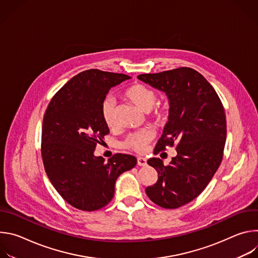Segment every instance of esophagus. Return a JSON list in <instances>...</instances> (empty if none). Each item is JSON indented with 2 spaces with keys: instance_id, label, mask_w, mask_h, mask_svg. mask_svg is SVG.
Here are the masks:
<instances>
[{
  "instance_id": "obj_1",
  "label": "esophagus",
  "mask_w": 258,
  "mask_h": 258,
  "mask_svg": "<svg viewBox=\"0 0 258 258\" xmlns=\"http://www.w3.org/2000/svg\"><path fill=\"white\" fill-rule=\"evenodd\" d=\"M138 165L146 166L147 165V159L144 158V157H138Z\"/></svg>"
}]
</instances>
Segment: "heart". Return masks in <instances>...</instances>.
Wrapping results in <instances>:
<instances>
[{
    "mask_svg": "<svg viewBox=\"0 0 258 258\" xmlns=\"http://www.w3.org/2000/svg\"><path fill=\"white\" fill-rule=\"evenodd\" d=\"M124 97L138 106L144 112H148L156 121H163L166 118V110L156 104L157 95L155 91L143 84H134L124 91ZM101 116L108 127L115 124V102L112 98H106L101 105ZM153 138V132L145 128L131 134L124 141L126 148L142 153L146 146Z\"/></svg>",
    "mask_w": 258,
    "mask_h": 258,
    "instance_id": "b5f03b06",
    "label": "heart"
}]
</instances>
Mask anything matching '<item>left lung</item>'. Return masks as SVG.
<instances>
[{
    "label": "left lung",
    "instance_id": "left-lung-1",
    "mask_svg": "<svg viewBox=\"0 0 258 258\" xmlns=\"http://www.w3.org/2000/svg\"><path fill=\"white\" fill-rule=\"evenodd\" d=\"M138 79L165 93L168 121L155 147V154L176 144V156L168 165L159 158L148 164L158 172L155 185L146 188L151 201L163 208L185 205L206 188L223 159L227 121L222 102L200 73L180 67Z\"/></svg>",
    "mask_w": 258,
    "mask_h": 258
}]
</instances>
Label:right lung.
Segmentation results:
<instances>
[{
    "mask_svg": "<svg viewBox=\"0 0 258 258\" xmlns=\"http://www.w3.org/2000/svg\"><path fill=\"white\" fill-rule=\"evenodd\" d=\"M130 79L98 69L83 71L56 93L46 110L42 132L45 170L56 191L78 209L94 211L107 205L117 177L137 164L133 155L115 154L105 161L94 154L109 133L101 105L110 89Z\"/></svg>",
    "mask_w": 258,
    "mask_h": 258,
    "instance_id": "obj_1",
    "label": "right lung"
}]
</instances>
